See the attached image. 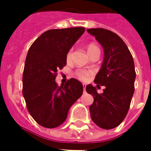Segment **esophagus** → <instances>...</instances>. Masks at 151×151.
I'll list each match as a JSON object with an SVG mask.
<instances>
[{
	"instance_id": "34e87169",
	"label": "esophagus",
	"mask_w": 151,
	"mask_h": 151,
	"mask_svg": "<svg viewBox=\"0 0 151 151\" xmlns=\"http://www.w3.org/2000/svg\"><path fill=\"white\" fill-rule=\"evenodd\" d=\"M83 92L84 93L86 92V85H84V84H83Z\"/></svg>"
}]
</instances>
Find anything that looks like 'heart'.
<instances>
[{
	"label": "heart",
	"instance_id": "1",
	"mask_svg": "<svg viewBox=\"0 0 151 151\" xmlns=\"http://www.w3.org/2000/svg\"><path fill=\"white\" fill-rule=\"evenodd\" d=\"M95 50H99L97 45H95L94 43H90L88 46H87V52H88L89 55L94 52ZM73 56V49H70L66 54V60L69 61L71 60ZM93 75V72L90 71V70H85V69H79L78 71H76L75 76L77 77V78L81 80L82 82H86L87 81L91 76Z\"/></svg>",
	"mask_w": 151,
	"mask_h": 151
}]
</instances>
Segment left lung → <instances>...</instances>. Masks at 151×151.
Wrapping results in <instances>:
<instances>
[{
  "mask_svg": "<svg viewBox=\"0 0 151 151\" xmlns=\"http://www.w3.org/2000/svg\"><path fill=\"white\" fill-rule=\"evenodd\" d=\"M104 48V57L101 69L94 82L104 86L102 94L91 84L86 86L87 93L94 97L90 106L92 120L104 129L117 127L126 116L134 93L136 78L133 56L121 38L104 28L88 29Z\"/></svg>",
  "mask_w": 151,
  "mask_h": 151,
  "instance_id": "8db88e82",
  "label": "left lung"
}]
</instances>
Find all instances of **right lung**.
Instances as JSON below:
<instances>
[{"label": "right lung", "instance_id": "add662e5", "mask_svg": "<svg viewBox=\"0 0 151 151\" xmlns=\"http://www.w3.org/2000/svg\"><path fill=\"white\" fill-rule=\"evenodd\" d=\"M84 27L45 31L31 44L22 75V94L31 116L41 126L52 129L67 118L69 108L83 92L78 80L57 86V71L66 65V54L84 33Z\"/></svg>", "mask_w": 151, "mask_h": 151}]
</instances>
